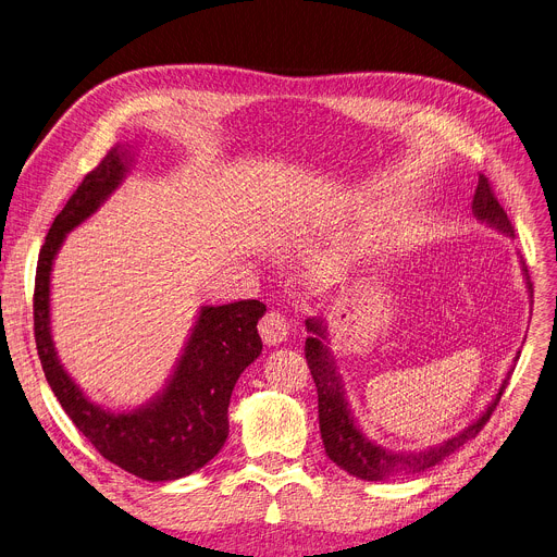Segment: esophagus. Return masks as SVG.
<instances>
[{"label": "esophagus", "mask_w": 557, "mask_h": 557, "mask_svg": "<svg viewBox=\"0 0 557 557\" xmlns=\"http://www.w3.org/2000/svg\"><path fill=\"white\" fill-rule=\"evenodd\" d=\"M260 335L264 339V344L269 346H277L282 342H286L288 337V322L282 313L277 311H269L262 320H260Z\"/></svg>", "instance_id": "34e87169"}]
</instances>
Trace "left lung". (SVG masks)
Segmentation results:
<instances>
[{"mask_svg":"<svg viewBox=\"0 0 557 557\" xmlns=\"http://www.w3.org/2000/svg\"><path fill=\"white\" fill-rule=\"evenodd\" d=\"M471 209H473L475 220H480L482 224H486L504 235L513 237V226H511L507 213H504V209L499 207V201L495 199L491 184L484 175H480V180H478ZM522 275L527 280L529 295L533 297V286H531L529 271H527L524 262H522ZM307 331L311 335L307 337V344H305V356H307L313 382L318 386L320 433H322L326 455L346 473L356 475L360 480H369V482H380V480H388L395 475H413V473L429 471V469L437 467L444 458H448L453 450H458L462 444L473 440L482 431V426L488 422L504 388H507V384H509L511 371L520 358V356H516L511 371L507 373V377L502 380L495 397L488 401V407L460 433H455L453 437H448L435 446H426L422 450H391V448H384L377 442L369 440L362 433V429L358 426L356 416L350 413L344 382H342V375L337 371L335 358H333L331 346H329L331 342H329L326 322L322 318H309Z\"/></svg>","mask_w":557,"mask_h":557,"instance_id":"1","label":"left lung"}]
</instances>
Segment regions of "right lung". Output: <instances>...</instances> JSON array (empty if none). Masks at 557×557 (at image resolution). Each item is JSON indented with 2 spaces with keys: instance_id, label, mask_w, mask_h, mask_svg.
<instances>
[{
  "instance_id": "right-lung-1",
  "label": "right lung",
  "mask_w": 557,
  "mask_h": 557,
  "mask_svg": "<svg viewBox=\"0 0 557 557\" xmlns=\"http://www.w3.org/2000/svg\"><path fill=\"white\" fill-rule=\"evenodd\" d=\"M135 164L133 146L117 144L90 171L50 226L35 275V342L44 375L62 409L88 442L120 469L173 482L209 465L228 437L235 382L262 352L260 299L201 307L162 391L135 409L111 411L92 401L64 369L50 326V273L66 235L99 211Z\"/></svg>"
}]
</instances>
